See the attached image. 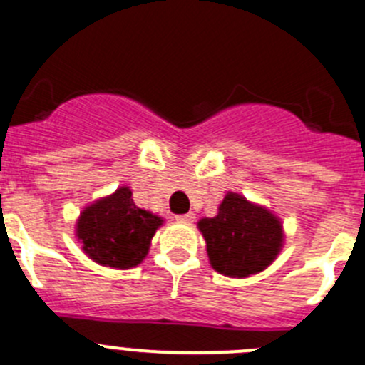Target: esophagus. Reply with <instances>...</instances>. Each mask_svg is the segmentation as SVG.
Here are the masks:
<instances>
[{"label":"esophagus","instance_id":"1","mask_svg":"<svg viewBox=\"0 0 365 365\" xmlns=\"http://www.w3.org/2000/svg\"><path fill=\"white\" fill-rule=\"evenodd\" d=\"M194 219H196V215H194L192 212H189V214L176 215V221H180V222H194Z\"/></svg>","mask_w":365,"mask_h":365}]
</instances>
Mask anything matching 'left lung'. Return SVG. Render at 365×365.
I'll use <instances>...</instances> for the list:
<instances>
[{
  "label": "left lung",
  "mask_w": 365,
  "mask_h": 365,
  "mask_svg": "<svg viewBox=\"0 0 365 365\" xmlns=\"http://www.w3.org/2000/svg\"><path fill=\"white\" fill-rule=\"evenodd\" d=\"M212 267L225 277L260 272L280 253L282 225L274 215L239 194H226L215 217L197 222Z\"/></svg>",
  "instance_id": "left-lung-1"
}]
</instances>
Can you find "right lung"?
Instances as JSON below:
<instances>
[{"instance_id":"right-lung-1","label":"right lung","mask_w":365,"mask_h":365,"mask_svg":"<svg viewBox=\"0 0 365 365\" xmlns=\"http://www.w3.org/2000/svg\"><path fill=\"white\" fill-rule=\"evenodd\" d=\"M162 217L137 207L132 190L121 187L112 196L81 212L76 235L83 251L101 265L130 269L139 265L150 250Z\"/></svg>"}]
</instances>
